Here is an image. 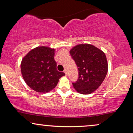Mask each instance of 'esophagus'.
I'll return each instance as SVG.
<instances>
[{
  "mask_svg": "<svg viewBox=\"0 0 133 133\" xmlns=\"http://www.w3.org/2000/svg\"><path fill=\"white\" fill-rule=\"evenodd\" d=\"M64 73L66 74V76H67V71H66V70H64Z\"/></svg>",
  "mask_w": 133,
  "mask_h": 133,
  "instance_id": "esophagus-1",
  "label": "esophagus"
}]
</instances>
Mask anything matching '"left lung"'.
Listing matches in <instances>:
<instances>
[{"mask_svg": "<svg viewBox=\"0 0 133 133\" xmlns=\"http://www.w3.org/2000/svg\"><path fill=\"white\" fill-rule=\"evenodd\" d=\"M79 70V78L73 83L79 93L90 94L95 91L104 81L108 70L107 57L103 51L94 45L84 43L70 50Z\"/></svg>", "mask_w": 133, "mask_h": 133, "instance_id": "8db88e82", "label": "left lung"}]
</instances>
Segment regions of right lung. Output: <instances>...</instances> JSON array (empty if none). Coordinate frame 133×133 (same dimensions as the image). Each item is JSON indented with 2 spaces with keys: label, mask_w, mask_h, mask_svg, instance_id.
<instances>
[{
  "label": "right lung",
  "mask_w": 133,
  "mask_h": 133,
  "mask_svg": "<svg viewBox=\"0 0 133 133\" xmlns=\"http://www.w3.org/2000/svg\"><path fill=\"white\" fill-rule=\"evenodd\" d=\"M55 49L41 46L34 48L23 57L21 63L22 77L29 87L37 92L45 93L57 86L64 72L57 70Z\"/></svg>",
  "instance_id": "add662e5"
}]
</instances>
